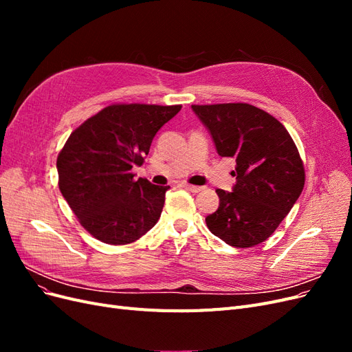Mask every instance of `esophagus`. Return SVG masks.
<instances>
[{"label": "esophagus", "mask_w": 352, "mask_h": 352, "mask_svg": "<svg viewBox=\"0 0 352 352\" xmlns=\"http://www.w3.org/2000/svg\"><path fill=\"white\" fill-rule=\"evenodd\" d=\"M182 186H184V188H186L188 190H190V192H199V190L204 189V188H202V186H197V185H189V184H184Z\"/></svg>", "instance_id": "obj_1"}]
</instances>
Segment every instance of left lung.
I'll return each mask as SVG.
<instances>
[{
  "mask_svg": "<svg viewBox=\"0 0 352 352\" xmlns=\"http://www.w3.org/2000/svg\"><path fill=\"white\" fill-rule=\"evenodd\" d=\"M220 157L236 160L232 192L217 189L219 208L206 217L212 235L230 247L250 248L267 239L300 198L305 172L285 126L245 102L192 105Z\"/></svg>",
  "mask_w": 352,
  "mask_h": 352,
  "instance_id": "left-lung-1",
  "label": "left lung"
}]
</instances>
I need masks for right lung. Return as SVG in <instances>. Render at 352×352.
<instances>
[{"label":"right lung","instance_id":"1","mask_svg":"<svg viewBox=\"0 0 352 352\" xmlns=\"http://www.w3.org/2000/svg\"><path fill=\"white\" fill-rule=\"evenodd\" d=\"M182 105L114 104L89 117L57 157L58 188L80 225L111 245L140 239L162 216L166 190L133 179L155 133Z\"/></svg>","mask_w":352,"mask_h":352}]
</instances>
